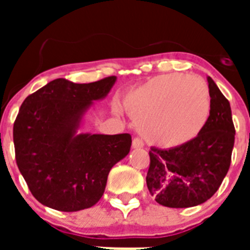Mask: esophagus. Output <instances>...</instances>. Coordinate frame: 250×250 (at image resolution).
<instances>
[{"mask_svg":"<svg viewBox=\"0 0 250 250\" xmlns=\"http://www.w3.org/2000/svg\"><path fill=\"white\" fill-rule=\"evenodd\" d=\"M132 147L134 149H141V147H144V143L140 138H134L132 139Z\"/></svg>","mask_w":250,"mask_h":250,"instance_id":"34e87169","label":"esophagus"}]
</instances>
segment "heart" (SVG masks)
I'll use <instances>...</instances> for the list:
<instances>
[{
  "instance_id": "b5f03b06",
  "label": "heart",
  "mask_w": 250,
  "mask_h": 250,
  "mask_svg": "<svg viewBox=\"0 0 250 250\" xmlns=\"http://www.w3.org/2000/svg\"><path fill=\"white\" fill-rule=\"evenodd\" d=\"M125 109L140 134L163 147L188 144L210 118L211 99L202 77L167 74L151 77L130 91Z\"/></svg>"
}]
</instances>
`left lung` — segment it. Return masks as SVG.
Segmentation results:
<instances>
[{"label":"left lung","mask_w":250,"mask_h":250,"mask_svg":"<svg viewBox=\"0 0 250 250\" xmlns=\"http://www.w3.org/2000/svg\"><path fill=\"white\" fill-rule=\"evenodd\" d=\"M210 118L188 144L170 149L151 147L146 185L159 204L190 208L210 199L228 173L234 146L230 104L211 77Z\"/></svg>","instance_id":"left-lung-1"}]
</instances>
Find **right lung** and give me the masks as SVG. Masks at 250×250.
I'll return each mask as SVG.
<instances>
[{
  "label": "right lung",
  "instance_id": "obj_1",
  "mask_svg": "<svg viewBox=\"0 0 250 250\" xmlns=\"http://www.w3.org/2000/svg\"><path fill=\"white\" fill-rule=\"evenodd\" d=\"M115 76L90 83L56 79L28 95L13 124L16 163L31 194L60 211L101 199L110 170L129 154L130 134H80L81 116L109 94Z\"/></svg>",
  "mask_w": 250,
  "mask_h": 250
}]
</instances>
